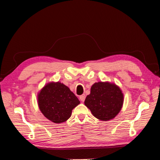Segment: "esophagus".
I'll list each match as a JSON object with an SVG mask.
<instances>
[{
  "label": "esophagus",
  "instance_id": "esophagus-1",
  "mask_svg": "<svg viewBox=\"0 0 160 160\" xmlns=\"http://www.w3.org/2000/svg\"><path fill=\"white\" fill-rule=\"evenodd\" d=\"M85 98H86L85 95V94H83V95H80V97H79V99H80V100L82 101V102H83V101H85Z\"/></svg>",
  "mask_w": 160,
  "mask_h": 160
}]
</instances>
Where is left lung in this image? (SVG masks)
Returning <instances> with one entry per match:
<instances>
[{
	"label": "left lung",
	"instance_id": "8db88e82",
	"mask_svg": "<svg viewBox=\"0 0 160 160\" xmlns=\"http://www.w3.org/2000/svg\"><path fill=\"white\" fill-rule=\"evenodd\" d=\"M123 103V94L118 86L109 82H98L91 86L85 105L94 117L101 121L114 118Z\"/></svg>",
	"mask_w": 160,
	"mask_h": 160
}]
</instances>
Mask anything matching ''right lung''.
<instances>
[{
	"mask_svg": "<svg viewBox=\"0 0 160 160\" xmlns=\"http://www.w3.org/2000/svg\"><path fill=\"white\" fill-rule=\"evenodd\" d=\"M79 103L68 87L60 82L49 83L38 94V105L42 113L55 123L66 122Z\"/></svg>",
	"mask_w": 160,
	"mask_h": 160,
	"instance_id": "right-lung-1",
	"label": "right lung"
}]
</instances>
